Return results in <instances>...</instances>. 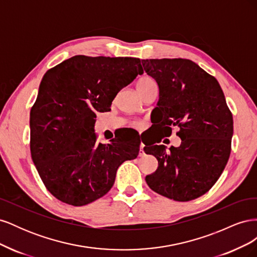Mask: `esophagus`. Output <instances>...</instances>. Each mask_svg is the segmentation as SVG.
<instances>
[{"label":"esophagus","instance_id":"34e87169","mask_svg":"<svg viewBox=\"0 0 257 257\" xmlns=\"http://www.w3.org/2000/svg\"><path fill=\"white\" fill-rule=\"evenodd\" d=\"M144 147H145V145L142 143V144H141V148H139V157H144V155H145Z\"/></svg>","mask_w":257,"mask_h":257}]
</instances>
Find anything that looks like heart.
<instances>
[{
    "instance_id": "heart-1",
    "label": "heart",
    "mask_w": 257,
    "mask_h": 257,
    "mask_svg": "<svg viewBox=\"0 0 257 257\" xmlns=\"http://www.w3.org/2000/svg\"><path fill=\"white\" fill-rule=\"evenodd\" d=\"M151 83H154V80L151 78V77L145 76V77H142V78L138 80V82H137V84H136V88H137V89H141V88L146 87V85L151 84ZM136 125L138 126V124H136Z\"/></svg>"
}]
</instances>
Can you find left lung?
<instances>
[{"label":"left lung","mask_w":257,"mask_h":257,"mask_svg":"<svg viewBox=\"0 0 257 257\" xmlns=\"http://www.w3.org/2000/svg\"><path fill=\"white\" fill-rule=\"evenodd\" d=\"M142 63L159 85L155 125L163 136H170L172 128L178 126L181 138L180 146H172L168 151L164 145L145 144V152L159 162L158 169L146 176V182L167 198L195 199L212 188L227 164L232 114L219 82L193 61L150 59Z\"/></svg>","instance_id":"obj_1"}]
</instances>
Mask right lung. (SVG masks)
I'll return each mask as SVG.
<instances>
[{"label":"right lung","mask_w":257,"mask_h":257,"mask_svg":"<svg viewBox=\"0 0 257 257\" xmlns=\"http://www.w3.org/2000/svg\"><path fill=\"white\" fill-rule=\"evenodd\" d=\"M143 74L137 58L75 56L44 75L30 112V148L54 197L88 205L112 188L123 162L137 158L141 139L97 143L94 125L95 113L109 110L118 92Z\"/></svg>","instance_id":"right-lung-1"}]
</instances>
